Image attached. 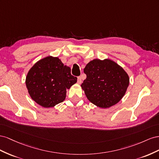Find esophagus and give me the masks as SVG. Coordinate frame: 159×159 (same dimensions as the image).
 Wrapping results in <instances>:
<instances>
[{
    "label": "esophagus",
    "mask_w": 159,
    "mask_h": 159,
    "mask_svg": "<svg viewBox=\"0 0 159 159\" xmlns=\"http://www.w3.org/2000/svg\"><path fill=\"white\" fill-rule=\"evenodd\" d=\"M77 83L78 84L82 83V79H81L80 76H79L78 78H77Z\"/></svg>",
    "instance_id": "1"
}]
</instances>
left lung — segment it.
<instances>
[{
  "label": "left lung",
  "mask_w": 159,
  "mask_h": 159,
  "mask_svg": "<svg viewBox=\"0 0 159 159\" xmlns=\"http://www.w3.org/2000/svg\"><path fill=\"white\" fill-rule=\"evenodd\" d=\"M87 79L81 84L89 101L100 108H109L124 97L129 84L128 74L110 59H94L84 69Z\"/></svg>",
  "instance_id": "8db88e82"
}]
</instances>
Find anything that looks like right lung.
Wrapping results in <instances>:
<instances>
[{
    "label": "right lung",
    "instance_id": "1",
    "mask_svg": "<svg viewBox=\"0 0 159 159\" xmlns=\"http://www.w3.org/2000/svg\"><path fill=\"white\" fill-rule=\"evenodd\" d=\"M76 81L69 66L58 57L48 56L32 66L25 83L31 98L43 107L50 108L64 101L66 89Z\"/></svg>",
    "mask_w": 159,
    "mask_h": 159
}]
</instances>
